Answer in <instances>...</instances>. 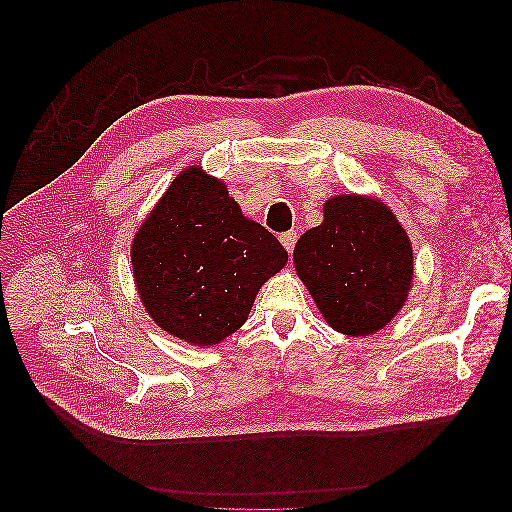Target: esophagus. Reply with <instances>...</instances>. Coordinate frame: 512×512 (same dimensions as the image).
<instances>
[{"label":"esophagus","instance_id":"esophagus-1","mask_svg":"<svg viewBox=\"0 0 512 512\" xmlns=\"http://www.w3.org/2000/svg\"><path fill=\"white\" fill-rule=\"evenodd\" d=\"M279 239H281V243H283V248L291 254V252H294L296 241H298V233H296V231H287V233H283Z\"/></svg>","mask_w":512,"mask_h":512}]
</instances>
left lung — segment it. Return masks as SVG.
Segmentation results:
<instances>
[{
    "instance_id": "1",
    "label": "left lung",
    "mask_w": 512,
    "mask_h": 512,
    "mask_svg": "<svg viewBox=\"0 0 512 512\" xmlns=\"http://www.w3.org/2000/svg\"><path fill=\"white\" fill-rule=\"evenodd\" d=\"M294 248V269L327 325L350 337L383 329L402 310L415 277L412 243L375 196L344 193Z\"/></svg>"
}]
</instances>
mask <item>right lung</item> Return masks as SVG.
<instances>
[{
    "mask_svg": "<svg viewBox=\"0 0 512 512\" xmlns=\"http://www.w3.org/2000/svg\"><path fill=\"white\" fill-rule=\"evenodd\" d=\"M285 262L279 239L198 164L173 179L131 243L141 304L168 335L200 348L248 321L260 287Z\"/></svg>",
    "mask_w": 512,
    "mask_h": 512,
    "instance_id": "right-lung-1",
    "label": "right lung"
}]
</instances>
